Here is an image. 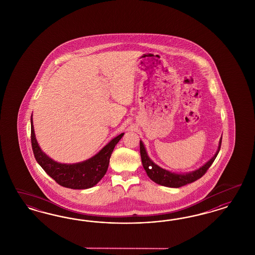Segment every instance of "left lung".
I'll use <instances>...</instances> for the list:
<instances>
[{"label": "left lung", "mask_w": 255, "mask_h": 255, "mask_svg": "<svg viewBox=\"0 0 255 255\" xmlns=\"http://www.w3.org/2000/svg\"><path fill=\"white\" fill-rule=\"evenodd\" d=\"M222 139H223V135L221 136L219 141V145H218L215 154L213 155V157H211L208 162H205L197 169L193 170L191 172H183V173L172 172L169 170L162 168L161 166L156 164L147 155L145 145L140 140V155H141V161H142L143 167L147 173V177L159 185L170 187V188H179L181 186L192 183L193 181L197 180L198 178H200L207 172V170L209 169L212 162H214L221 148Z\"/></svg>", "instance_id": "left-lung-1"}]
</instances>
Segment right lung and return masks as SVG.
<instances>
[{
	"label": "right lung",
	"instance_id": "1",
	"mask_svg": "<svg viewBox=\"0 0 255 255\" xmlns=\"http://www.w3.org/2000/svg\"><path fill=\"white\" fill-rule=\"evenodd\" d=\"M124 132L111 139L96 154L83 162L62 163L56 162L41 149L35 136L32 114L31 116V147L40 166L55 181L63 187L74 190H85L96 185L108 171L109 159Z\"/></svg>",
	"mask_w": 255,
	"mask_h": 255
}]
</instances>
